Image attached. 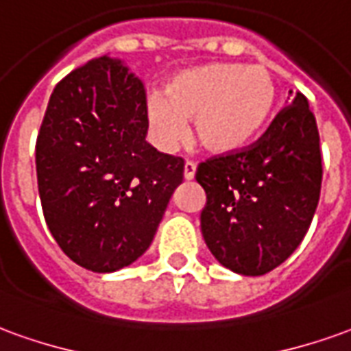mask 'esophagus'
I'll return each instance as SVG.
<instances>
[{"label": "esophagus", "mask_w": 351, "mask_h": 351, "mask_svg": "<svg viewBox=\"0 0 351 351\" xmlns=\"http://www.w3.org/2000/svg\"><path fill=\"white\" fill-rule=\"evenodd\" d=\"M195 163H192V161H186L184 163V178L186 180H192L193 176H195Z\"/></svg>", "instance_id": "1"}]
</instances>
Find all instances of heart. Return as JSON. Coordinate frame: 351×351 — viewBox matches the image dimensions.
<instances>
[{
	"label": "heart",
	"mask_w": 351,
	"mask_h": 351,
	"mask_svg": "<svg viewBox=\"0 0 351 351\" xmlns=\"http://www.w3.org/2000/svg\"><path fill=\"white\" fill-rule=\"evenodd\" d=\"M278 99L276 77L264 66L210 62L176 72L163 85L161 99L146 104L152 141L173 152L192 136L210 156H230L251 144L271 116Z\"/></svg>",
	"instance_id": "b5f03b06"
}]
</instances>
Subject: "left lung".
<instances>
[{"instance_id": "1", "label": "left lung", "mask_w": 351, "mask_h": 351, "mask_svg": "<svg viewBox=\"0 0 351 351\" xmlns=\"http://www.w3.org/2000/svg\"><path fill=\"white\" fill-rule=\"evenodd\" d=\"M319 133L296 93L252 148L201 163L203 239L224 268L264 276L285 262L312 224L321 192Z\"/></svg>"}]
</instances>
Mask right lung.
<instances>
[{
  "label": "right lung",
  "mask_w": 351,
  "mask_h": 351,
  "mask_svg": "<svg viewBox=\"0 0 351 351\" xmlns=\"http://www.w3.org/2000/svg\"><path fill=\"white\" fill-rule=\"evenodd\" d=\"M146 133L141 80L110 55L68 73L49 99L36 144L39 199L82 268L110 274L141 258L182 184V159Z\"/></svg>",
  "instance_id": "obj_1"
}]
</instances>
